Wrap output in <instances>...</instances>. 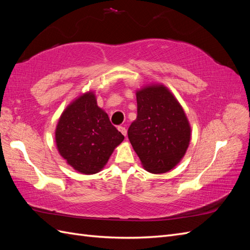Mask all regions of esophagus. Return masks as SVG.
<instances>
[{
  "instance_id": "34e87169",
  "label": "esophagus",
  "mask_w": 250,
  "mask_h": 250,
  "mask_svg": "<svg viewBox=\"0 0 250 250\" xmlns=\"http://www.w3.org/2000/svg\"><path fill=\"white\" fill-rule=\"evenodd\" d=\"M118 129H119V131L122 133L123 135H125L126 137V134H127V130H126V128L125 127H123V126H119L118 127Z\"/></svg>"
}]
</instances>
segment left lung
<instances>
[{
  "mask_svg": "<svg viewBox=\"0 0 250 250\" xmlns=\"http://www.w3.org/2000/svg\"><path fill=\"white\" fill-rule=\"evenodd\" d=\"M135 96L138 116L128 129V139L144 169L153 174L169 172L190 145V122L175 96L162 83L144 85Z\"/></svg>",
  "mask_w": 250,
  "mask_h": 250,
  "instance_id": "1",
  "label": "left lung"
}]
</instances>
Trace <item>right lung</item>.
I'll return each instance as SVG.
<instances>
[{"label":"right lung","mask_w":250,"mask_h":250,"mask_svg":"<svg viewBox=\"0 0 250 250\" xmlns=\"http://www.w3.org/2000/svg\"><path fill=\"white\" fill-rule=\"evenodd\" d=\"M123 140L124 135L111 125L107 113L98 106L94 90L81 94L67 105L55 129L60 156L85 175L100 172Z\"/></svg>","instance_id":"right-lung-1"}]
</instances>
